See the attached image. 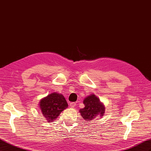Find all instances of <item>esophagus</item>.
Instances as JSON below:
<instances>
[{
  "mask_svg": "<svg viewBox=\"0 0 151 151\" xmlns=\"http://www.w3.org/2000/svg\"><path fill=\"white\" fill-rule=\"evenodd\" d=\"M76 103H75V102H72L69 104V106L71 108H74V106H76Z\"/></svg>",
  "mask_w": 151,
  "mask_h": 151,
  "instance_id": "34e87169",
  "label": "esophagus"
}]
</instances>
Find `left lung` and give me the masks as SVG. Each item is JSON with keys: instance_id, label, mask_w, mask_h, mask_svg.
I'll list each match as a JSON object with an SVG mask.
<instances>
[{"instance_id": "obj_1", "label": "left lung", "mask_w": 151, "mask_h": 151, "mask_svg": "<svg viewBox=\"0 0 151 151\" xmlns=\"http://www.w3.org/2000/svg\"><path fill=\"white\" fill-rule=\"evenodd\" d=\"M83 103L85 107L81 109L79 112L84 120L87 121L97 120L99 118V116H103L104 113L103 104L94 94H91L86 97Z\"/></svg>"}]
</instances>
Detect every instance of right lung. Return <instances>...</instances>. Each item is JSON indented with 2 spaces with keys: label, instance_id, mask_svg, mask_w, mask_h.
<instances>
[{
  "label": "right lung",
  "instance_id": "right-lung-1",
  "mask_svg": "<svg viewBox=\"0 0 151 151\" xmlns=\"http://www.w3.org/2000/svg\"><path fill=\"white\" fill-rule=\"evenodd\" d=\"M68 107V104L62 94L53 93L40 101L41 111L48 122H53L59 116L63 109Z\"/></svg>",
  "mask_w": 151,
  "mask_h": 151
}]
</instances>
